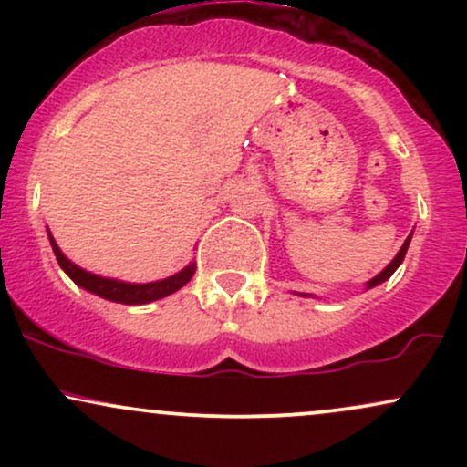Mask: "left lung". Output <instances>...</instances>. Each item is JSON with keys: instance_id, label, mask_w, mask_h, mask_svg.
Wrapping results in <instances>:
<instances>
[{"instance_id": "obj_1", "label": "left lung", "mask_w": 467, "mask_h": 467, "mask_svg": "<svg viewBox=\"0 0 467 467\" xmlns=\"http://www.w3.org/2000/svg\"><path fill=\"white\" fill-rule=\"evenodd\" d=\"M410 237H412V233L409 234V237H406L404 245H401L398 254H395V259L390 261V264H389L387 267H384V270L379 272V275H375V276L371 278V281H367V289H371V287H375V285H379V283L389 281V278L393 276V272L398 270V267L401 265V261H404V256H406V250H409V244H410ZM298 296H312V294H298Z\"/></svg>"}]
</instances>
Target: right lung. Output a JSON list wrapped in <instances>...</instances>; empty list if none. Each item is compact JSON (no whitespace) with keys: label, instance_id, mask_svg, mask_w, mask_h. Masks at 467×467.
Returning a JSON list of instances; mask_svg holds the SVG:
<instances>
[{"label":"right lung","instance_id":"add662e5","mask_svg":"<svg viewBox=\"0 0 467 467\" xmlns=\"http://www.w3.org/2000/svg\"><path fill=\"white\" fill-rule=\"evenodd\" d=\"M47 239H50L52 250H55V256L61 265V270L77 283L78 287L88 289V292L96 294V296L105 298V301L111 303H122V305H144V303H153L158 298L169 296V294L178 292L180 287H184L186 283L191 281L192 275H195V264H189L184 270H180L178 275L162 278V281H153V283H125L118 281V278H107V276H99L94 272L83 270L77 264L67 259L63 254L61 248L57 245L55 237L47 230Z\"/></svg>","mask_w":467,"mask_h":467}]
</instances>
